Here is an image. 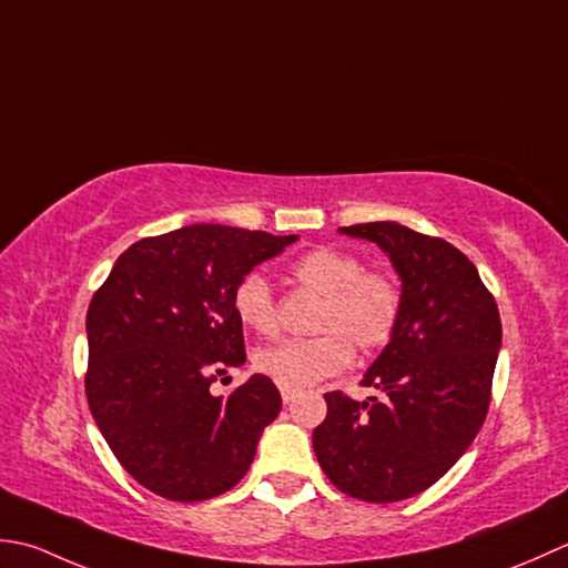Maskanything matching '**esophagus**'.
I'll return each instance as SVG.
<instances>
[{
    "instance_id": "34e87169",
    "label": "esophagus",
    "mask_w": 568,
    "mask_h": 568,
    "mask_svg": "<svg viewBox=\"0 0 568 568\" xmlns=\"http://www.w3.org/2000/svg\"><path fill=\"white\" fill-rule=\"evenodd\" d=\"M280 392H282L284 404H288V402H292V399L298 395V389H292V387H280Z\"/></svg>"
}]
</instances>
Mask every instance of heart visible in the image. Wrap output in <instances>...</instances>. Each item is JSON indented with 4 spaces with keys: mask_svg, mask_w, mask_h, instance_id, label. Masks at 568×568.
I'll use <instances>...</instances> for the list:
<instances>
[{
    "mask_svg": "<svg viewBox=\"0 0 568 568\" xmlns=\"http://www.w3.org/2000/svg\"><path fill=\"white\" fill-rule=\"evenodd\" d=\"M292 276L321 296L316 338H286L254 353V369L280 387L301 389L343 373L357 348H385L402 318V288L387 270L365 267L351 250L314 247L292 264ZM242 326L270 335L276 328V301L262 274L242 276L233 292Z\"/></svg>",
    "mask_w": 568,
    "mask_h": 568,
    "instance_id": "1",
    "label": "heart"
}]
</instances>
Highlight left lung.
<instances>
[{"mask_svg": "<svg viewBox=\"0 0 568 568\" xmlns=\"http://www.w3.org/2000/svg\"><path fill=\"white\" fill-rule=\"evenodd\" d=\"M341 233L387 252L402 276V318L363 377L387 397L323 395L328 414L314 429V450L341 493L365 503L407 500L454 468L488 416L500 311L476 264L442 237L399 223Z\"/></svg>", "mask_w": 568, "mask_h": 568, "instance_id": "1", "label": "left lung"}]
</instances>
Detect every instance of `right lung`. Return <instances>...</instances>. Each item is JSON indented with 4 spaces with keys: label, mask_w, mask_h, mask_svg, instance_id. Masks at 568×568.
<instances>
[{
    "label": "right lung",
    "mask_w": 568,
    "mask_h": 568,
    "mask_svg": "<svg viewBox=\"0 0 568 568\" xmlns=\"http://www.w3.org/2000/svg\"><path fill=\"white\" fill-rule=\"evenodd\" d=\"M296 235L189 225L124 250L92 294L85 397L112 454L166 500L223 495L250 470L282 409L280 389L252 375L227 397L211 385L245 363L233 292Z\"/></svg>",
    "instance_id": "obj_1"
}]
</instances>
